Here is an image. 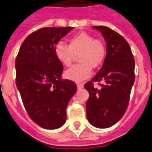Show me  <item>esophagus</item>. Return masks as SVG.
<instances>
[{
	"label": "esophagus",
	"mask_w": 152,
	"mask_h": 152,
	"mask_svg": "<svg viewBox=\"0 0 152 152\" xmlns=\"http://www.w3.org/2000/svg\"><path fill=\"white\" fill-rule=\"evenodd\" d=\"M77 89L83 88V84H81V83H77Z\"/></svg>",
	"instance_id": "obj_1"
}]
</instances>
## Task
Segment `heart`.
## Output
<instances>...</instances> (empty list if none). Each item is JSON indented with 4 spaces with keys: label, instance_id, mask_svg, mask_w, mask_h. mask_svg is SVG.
I'll list each match as a JSON object with an SVG mask.
<instances>
[{
    "label": "heart",
    "instance_id": "1",
    "mask_svg": "<svg viewBox=\"0 0 152 152\" xmlns=\"http://www.w3.org/2000/svg\"><path fill=\"white\" fill-rule=\"evenodd\" d=\"M58 60L63 65L68 67L77 55L80 64L65 71L66 78L80 82L91 75V67L97 68L103 64L106 57V47L104 42L86 32H81L69 39V45L58 42L54 47Z\"/></svg>",
    "mask_w": 152,
    "mask_h": 152
}]
</instances>
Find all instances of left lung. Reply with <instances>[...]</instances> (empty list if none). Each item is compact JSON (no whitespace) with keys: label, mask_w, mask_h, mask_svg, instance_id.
Instances as JSON below:
<instances>
[{"label":"left lung","mask_w":152,"mask_h":152,"mask_svg":"<svg viewBox=\"0 0 152 152\" xmlns=\"http://www.w3.org/2000/svg\"><path fill=\"white\" fill-rule=\"evenodd\" d=\"M106 41L105 59L102 67L85 88L89 92L86 102L87 118L98 128H107L123 117L134 85V60L127 41L118 33L105 26H94ZM102 81L100 89L93 82Z\"/></svg>","instance_id":"obj_1"}]
</instances>
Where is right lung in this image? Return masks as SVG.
I'll use <instances>...</instances> for the list:
<instances>
[{"label": "right lung", "instance_id": "right-lung-1", "mask_svg": "<svg viewBox=\"0 0 152 152\" xmlns=\"http://www.w3.org/2000/svg\"><path fill=\"white\" fill-rule=\"evenodd\" d=\"M44 28L22 43L15 60L16 85L31 120L45 129H57L66 121V108L77 91L74 81L61 79L63 65L54 47L73 29Z\"/></svg>", "mask_w": 152, "mask_h": 152}]
</instances>
